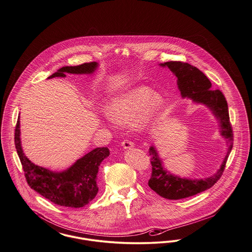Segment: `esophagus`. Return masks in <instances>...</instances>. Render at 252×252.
<instances>
[{
	"label": "esophagus",
	"mask_w": 252,
	"mask_h": 252,
	"mask_svg": "<svg viewBox=\"0 0 252 252\" xmlns=\"http://www.w3.org/2000/svg\"><path fill=\"white\" fill-rule=\"evenodd\" d=\"M122 146H123L125 149H129V148L134 147V144H133L132 142H130V141H128V140H125V141L122 142Z\"/></svg>",
	"instance_id": "1"
}]
</instances>
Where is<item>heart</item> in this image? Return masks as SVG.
Here are the masks:
<instances>
[{
  "label": "heart",
  "mask_w": 252,
  "mask_h": 252,
  "mask_svg": "<svg viewBox=\"0 0 252 252\" xmlns=\"http://www.w3.org/2000/svg\"><path fill=\"white\" fill-rule=\"evenodd\" d=\"M160 106V96L140 87L112 99L107 111L108 117L116 123L128 124L135 119L136 126L144 129L156 120Z\"/></svg>",
  "instance_id": "heart-1"
}]
</instances>
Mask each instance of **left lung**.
Here are the masks:
<instances>
[{
  "label": "left lung",
  "instance_id": "8db88e82",
  "mask_svg": "<svg viewBox=\"0 0 252 252\" xmlns=\"http://www.w3.org/2000/svg\"><path fill=\"white\" fill-rule=\"evenodd\" d=\"M160 66L168 67L177 76L183 98H191L193 102L204 104L213 111L216 119L219 121L221 135L226 139L228 144L227 154L218 171L212 177L203 180L181 179L170 174L163 167L156 148L154 146L149 148L152 174L148 180V186L164 198L178 200L210 189L221 178L232 149L233 133L229 122L227 100L220 90L212 89L211 81L203 72L191 64L181 61H169L161 63Z\"/></svg>",
  "mask_w": 252,
  "mask_h": 252
}]
</instances>
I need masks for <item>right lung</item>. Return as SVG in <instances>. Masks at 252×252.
<instances>
[{
	"label": "right lung",
	"mask_w": 252,
	"mask_h": 252,
	"mask_svg": "<svg viewBox=\"0 0 252 252\" xmlns=\"http://www.w3.org/2000/svg\"><path fill=\"white\" fill-rule=\"evenodd\" d=\"M98 64L96 62L83 63L78 66L62 67L48 78L65 77L69 73H92ZM20 117L15 128V146L22 162L24 176L28 185L36 192L53 203L81 208L90 203L98 192L96 177L104 158L109 156L108 147H97L86 154L63 172H53L31 162L24 155L20 138Z\"/></svg>",
	"instance_id": "right-lung-1"
}]
</instances>
